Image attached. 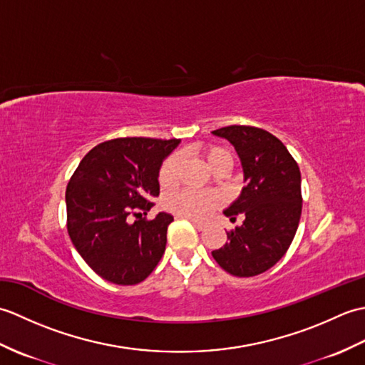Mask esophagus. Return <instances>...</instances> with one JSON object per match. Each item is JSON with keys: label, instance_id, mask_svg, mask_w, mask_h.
I'll use <instances>...</instances> for the list:
<instances>
[{"label": "esophagus", "instance_id": "34e87169", "mask_svg": "<svg viewBox=\"0 0 365 365\" xmlns=\"http://www.w3.org/2000/svg\"><path fill=\"white\" fill-rule=\"evenodd\" d=\"M187 220H190L192 224H195V226H196L199 230L205 229V222H200V221H197V220H195V218H187Z\"/></svg>", "mask_w": 365, "mask_h": 365}]
</instances>
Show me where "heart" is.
I'll return each mask as SVG.
<instances>
[{
  "mask_svg": "<svg viewBox=\"0 0 365 365\" xmlns=\"http://www.w3.org/2000/svg\"><path fill=\"white\" fill-rule=\"evenodd\" d=\"M199 155L205 160L216 174H222L230 168V155L220 145H202L199 149ZM182 160L180 155L173 153L161 163L158 170V183L163 188L174 187L180 175ZM220 205V197L215 192H196V191H178L174 195H169L165 199V207L168 210L174 212L185 218L204 220L210 215L216 207Z\"/></svg>",
  "mask_w": 365,
  "mask_h": 365,
  "instance_id": "1",
  "label": "heart"
}]
</instances>
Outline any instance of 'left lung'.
<instances>
[{
  "label": "left lung",
  "instance_id": "8db88e82",
  "mask_svg": "<svg viewBox=\"0 0 365 365\" xmlns=\"http://www.w3.org/2000/svg\"><path fill=\"white\" fill-rule=\"evenodd\" d=\"M213 135L235 147L246 185L224 212L232 222L242 216L243 224L229 230V242L212 255L232 276H257L282 259L297 234L302 208L298 163L267 130L229 125Z\"/></svg>",
  "mask_w": 365,
  "mask_h": 365
}]
</instances>
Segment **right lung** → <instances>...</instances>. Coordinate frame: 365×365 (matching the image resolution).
Here are the masks:
<instances>
[{
  "label": "right lung",
  "instance_id": "right-lung-1",
  "mask_svg": "<svg viewBox=\"0 0 365 365\" xmlns=\"http://www.w3.org/2000/svg\"><path fill=\"white\" fill-rule=\"evenodd\" d=\"M178 143L175 138L110 139L84 155L71 177L66 190L68 237L105 281L143 282L165 254L174 218L158 213L149 220L147 212L160 195L161 163Z\"/></svg>",
  "mask_w": 365,
  "mask_h": 365
}]
</instances>
